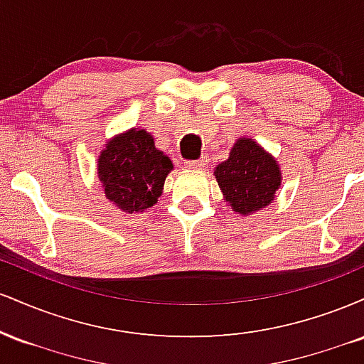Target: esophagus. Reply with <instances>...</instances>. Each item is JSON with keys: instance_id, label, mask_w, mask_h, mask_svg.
Instances as JSON below:
<instances>
[{"instance_id": "34e87169", "label": "esophagus", "mask_w": 364, "mask_h": 364, "mask_svg": "<svg viewBox=\"0 0 364 364\" xmlns=\"http://www.w3.org/2000/svg\"><path fill=\"white\" fill-rule=\"evenodd\" d=\"M188 169H203L205 168V161L203 159H198V161H186Z\"/></svg>"}]
</instances>
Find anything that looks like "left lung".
<instances>
[{"mask_svg":"<svg viewBox=\"0 0 364 364\" xmlns=\"http://www.w3.org/2000/svg\"><path fill=\"white\" fill-rule=\"evenodd\" d=\"M214 174L225 202L243 215L269 205L281 185L277 162L250 139L237 140L231 156L217 166Z\"/></svg>","mask_w":364,"mask_h":364,"instance_id":"8db88e82","label":"left lung"}]
</instances>
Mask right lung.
I'll return each mask as SVG.
<instances>
[{
	"label": "right lung",
	"mask_w": 364,
	"mask_h": 364,
	"mask_svg": "<svg viewBox=\"0 0 364 364\" xmlns=\"http://www.w3.org/2000/svg\"><path fill=\"white\" fill-rule=\"evenodd\" d=\"M173 162L154 147L145 129H129L106 145L99 157L104 193L121 210L140 212L156 205Z\"/></svg>",
	"instance_id": "obj_1"
}]
</instances>
